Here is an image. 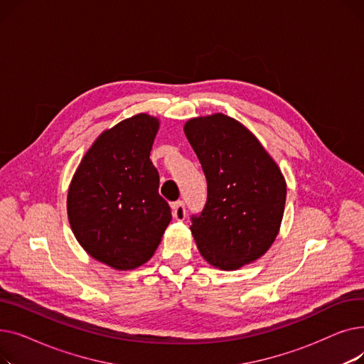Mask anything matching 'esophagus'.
<instances>
[{"mask_svg": "<svg viewBox=\"0 0 364 364\" xmlns=\"http://www.w3.org/2000/svg\"><path fill=\"white\" fill-rule=\"evenodd\" d=\"M186 205L183 200H177L174 205H172V215H174L176 220L178 221H183L186 218Z\"/></svg>", "mask_w": 364, "mask_h": 364, "instance_id": "34e87169", "label": "esophagus"}]
</instances>
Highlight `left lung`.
<instances>
[{
  "mask_svg": "<svg viewBox=\"0 0 364 364\" xmlns=\"http://www.w3.org/2000/svg\"><path fill=\"white\" fill-rule=\"evenodd\" d=\"M208 183L206 202L190 217L199 252L221 270L259 258L277 236L286 183L251 131L225 114L184 127Z\"/></svg>",
  "mask_w": 364,
  "mask_h": 364,
  "instance_id": "obj_1",
  "label": "left lung"
}]
</instances>
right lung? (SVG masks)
I'll list each match as a JSON object with an SVG mask.
<instances>
[{
    "mask_svg": "<svg viewBox=\"0 0 364 364\" xmlns=\"http://www.w3.org/2000/svg\"><path fill=\"white\" fill-rule=\"evenodd\" d=\"M158 119L140 113L94 141L68 193L75 237L95 259L132 270L155 254L171 221L150 150Z\"/></svg>",
    "mask_w": 364,
    "mask_h": 364,
    "instance_id": "add662e5",
    "label": "right lung"
}]
</instances>
